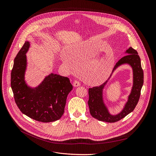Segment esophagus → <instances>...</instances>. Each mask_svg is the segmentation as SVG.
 <instances>
[{
  "mask_svg": "<svg viewBox=\"0 0 156 156\" xmlns=\"http://www.w3.org/2000/svg\"><path fill=\"white\" fill-rule=\"evenodd\" d=\"M80 85V82L78 81H75L74 82H73V86L74 87H79Z\"/></svg>",
  "mask_w": 156,
  "mask_h": 156,
  "instance_id": "esophagus-1",
  "label": "esophagus"
}]
</instances>
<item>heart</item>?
<instances>
[{
  "label": "heart",
  "mask_w": 156,
  "mask_h": 156,
  "mask_svg": "<svg viewBox=\"0 0 156 156\" xmlns=\"http://www.w3.org/2000/svg\"><path fill=\"white\" fill-rule=\"evenodd\" d=\"M63 62L68 65L72 66V62L67 56H63ZM113 66V61L111 60L108 63L99 64L91 69V73L93 80L96 83H101L105 81L109 76Z\"/></svg>",
  "instance_id": "obj_1"
}]
</instances>
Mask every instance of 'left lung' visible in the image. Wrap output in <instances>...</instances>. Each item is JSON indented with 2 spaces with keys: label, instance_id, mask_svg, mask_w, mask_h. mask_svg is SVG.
<instances>
[{
  "label": "left lung",
  "instance_id": "8db88e82",
  "mask_svg": "<svg viewBox=\"0 0 156 156\" xmlns=\"http://www.w3.org/2000/svg\"><path fill=\"white\" fill-rule=\"evenodd\" d=\"M127 55L123 56L116 64L112 72L119 66L123 64H129L133 71V85L128 100L126 103L123 109L119 114L112 115L110 114L107 107L105 106L103 99V91L107 83L106 81L100 86L89 88V100L88 104L91 115L99 121L115 122L124 118L131 112L136 108L140 95V90L144 83V73L141 67L140 59L136 50L132 47L129 48L126 51Z\"/></svg>",
  "mask_w": 156,
  "mask_h": 156
}]
</instances>
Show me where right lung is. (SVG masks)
Instances as JSON below:
<instances>
[{"label": "right lung", "mask_w": 156, "mask_h": 156, "mask_svg": "<svg viewBox=\"0 0 156 156\" xmlns=\"http://www.w3.org/2000/svg\"><path fill=\"white\" fill-rule=\"evenodd\" d=\"M29 47V41H25L14 59L11 72L14 100L23 114L34 120L42 122L58 120L63 115L67 96L73 86L68 77L51 73L37 87H28L25 72Z\"/></svg>", "instance_id": "add662e5"}]
</instances>
